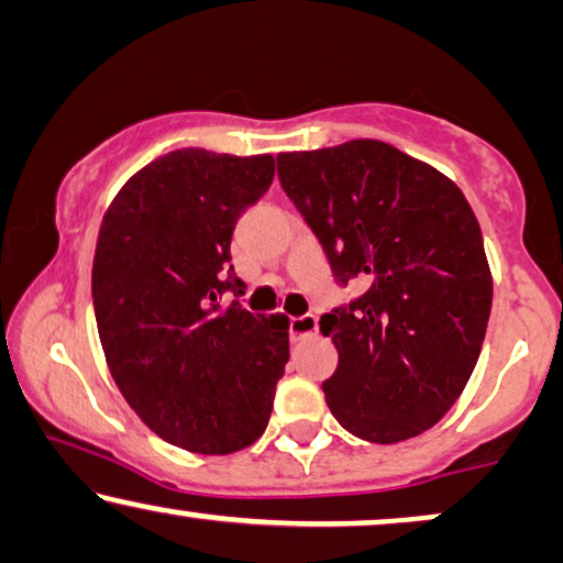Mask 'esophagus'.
Instances as JSON below:
<instances>
[{"instance_id": "34e87169", "label": "esophagus", "mask_w": 563, "mask_h": 563, "mask_svg": "<svg viewBox=\"0 0 563 563\" xmlns=\"http://www.w3.org/2000/svg\"><path fill=\"white\" fill-rule=\"evenodd\" d=\"M319 332V319L313 313H303V317L290 319V340H306Z\"/></svg>"}]
</instances>
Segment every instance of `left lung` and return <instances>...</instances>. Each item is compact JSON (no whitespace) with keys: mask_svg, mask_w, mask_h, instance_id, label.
Segmentation results:
<instances>
[{"mask_svg":"<svg viewBox=\"0 0 563 563\" xmlns=\"http://www.w3.org/2000/svg\"><path fill=\"white\" fill-rule=\"evenodd\" d=\"M283 190L363 296L321 317L332 336L327 404L344 430L391 445L448 415L466 388L492 311L482 229L461 187L376 139L277 154Z\"/></svg>","mask_w":563,"mask_h":563,"instance_id":"8db88e82","label":"left lung"}]
</instances>
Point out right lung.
<instances>
[{
	"label": "right lung",
	"mask_w": 563,
	"mask_h": 563,
	"mask_svg": "<svg viewBox=\"0 0 563 563\" xmlns=\"http://www.w3.org/2000/svg\"><path fill=\"white\" fill-rule=\"evenodd\" d=\"M273 177L269 154L177 148L120 187L97 236L92 301L108 368L141 422L190 453L252 445L286 371V313L221 303L244 296L231 234Z\"/></svg>",
	"instance_id": "1"
}]
</instances>
